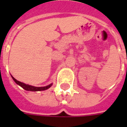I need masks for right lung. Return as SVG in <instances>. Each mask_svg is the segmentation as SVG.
<instances>
[{"instance_id":"right-lung-1","label":"right lung","mask_w":127,"mask_h":127,"mask_svg":"<svg viewBox=\"0 0 127 127\" xmlns=\"http://www.w3.org/2000/svg\"><path fill=\"white\" fill-rule=\"evenodd\" d=\"M13 80L15 81V82L20 85L24 89H25L26 91H45V90H47L49 88L51 87L52 84H50L49 86H44V87H34V86H30L28 85V84H25L24 83L21 82H19L17 80H15V78L13 77H12Z\"/></svg>"}]
</instances>
